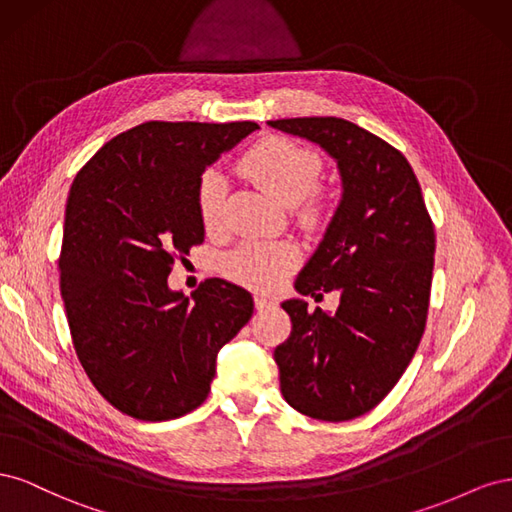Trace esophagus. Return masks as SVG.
<instances>
[{
	"instance_id": "1",
	"label": "esophagus",
	"mask_w": 512,
	"mask_h": 512,
	"mask_svg": "<svg viewBox=\"0 0 512 512\" xmlns=\"http://www.w3.org/2000/svg\"><path fill=\"white\" fill-rule=\"evenodd\" d=\"M254 305H256V309H260V312H267V309H273V307H275L273 299L265 297V294H260V292L254 294Z\"/></svg>"
}]
</instances>
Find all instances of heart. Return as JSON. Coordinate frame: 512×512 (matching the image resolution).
Returning a JSON list of instances; mask_svg holds the SVG:
<instances>
[{
	"label": "heart",
	"mask_w": 512,
	"mask_h": 512,
	"mask_svg": "<svg viewBox=\"0 0 512 512\" xmlns=\"http://www.w3.org/2000/svg\"><path fill=\"white\" fill-rule=\"evenodd\" d=\"M237 168L282 205L303 203L301 218L307 226H320L329 220L331 198L312 192L322 173V160L316 151L273 136L245 151ZM224 198L226 183L222 175L209 170L196 190L198 218L207 230L222 224ZM299 258V247L294 243H247L226 260V273L243 286L271 290L299 265Z\"/></svg>",
	"instance_id": "obj_1"
}]
</instances>
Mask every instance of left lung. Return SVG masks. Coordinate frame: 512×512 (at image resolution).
Listing matches in <instances>:
<instances>
[{
  "mask_svg": "<svg viewBox=\"0 0 512 512\" xmlns=\"http://www.w3.org/2000/svg\"><path fill=\"white\" fill-rule=\"evenodd\" d=\"M269 126L318 143L337 160L344 196L294 288L339 292L335 316L284 301L292 333L275 348L288 404L318 421H350L376 408L404 376L429 312L436 235L404 153L339 117Z\"/></svg>",
  "mask_w": 512,
  "mask_h": 512,
  "instance_id": "obj_1",
  "label": "left lung"
}]
</instances>
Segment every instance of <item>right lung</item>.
Listing matches in <instances>:
<instances>
[{"label": "right lung", "instance_id": "add662e5", "mask_svg": "<svg viewBox=\"0 0 512 512\" xmlns=\"http://www.w3.org/2000/svg\"><path fill=\"white\" fill-rule=\"evenodd\" d=\"M254 130V121H147L72 181L59 254L72 344L98 393L138 421L203 404L218 350L254 314L252 294L218 277L192 299L166 282L205 241L196 209L205 168Z\"/></svg>", "mask_w": 512, "mask_h": 512}]
</instances>
